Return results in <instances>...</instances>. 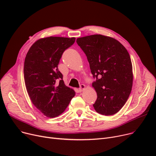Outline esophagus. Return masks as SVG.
<instances>
[{
    "label": "esophagus",
    "mask_w": 156,
    "mask_h": 156,
    "mask_svg": "<svg viewBox=\"0 0 156 156\" xmlns=\"http://www.w3.org/2000/svg\"><path fill=\"white\" fill-rule=\"evenodd\" d=\"M85 88H86L85 85H84V84L80 85V87L79 88V91H80V92H82V91L83 90H85Z\"/></svg>",
    "instance_id": "34e87169"
}]
</instances>
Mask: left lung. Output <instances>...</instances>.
Returning <instances> with one entry per match:
<instances>
[{
  "instance_id": "8db88e82",
  "label": "left lung",
  "mask_w": 156,
  "mask_h": 156,
  "mask_svg": "<svg viewBox=\"0 0 156 156\" xmlns=\"http://www.w3.org/2000/svg\"><path fill=\"white\" fill-rule=\"evenodd\" d=\"M76 43L86 54L96 78L92 83L97 94L95 110L105 116L117 113L127 101L133 85L129 53L119 41L102 35L78 38Z\"/></svg>"
}]
</instances>
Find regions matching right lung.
Here are the masks:
<instances>
[{"label":"right lung","mask_w":156,"mask_h":156,"mask_svg":"<svg viewBox=\"0 0 156 156\" xmlns=\"http://www.w3.org/2000/svg\"><path fill=\"white\" fill-rule=\"evenodd\" d=\"M75 42V38L49 37L40 38L31 45L24 64V78L30 100L48 118L61 114L75 95L66 86L58 64L64 51Z\"/></svg>","instance_id":"add662e5"}]
</instances>
